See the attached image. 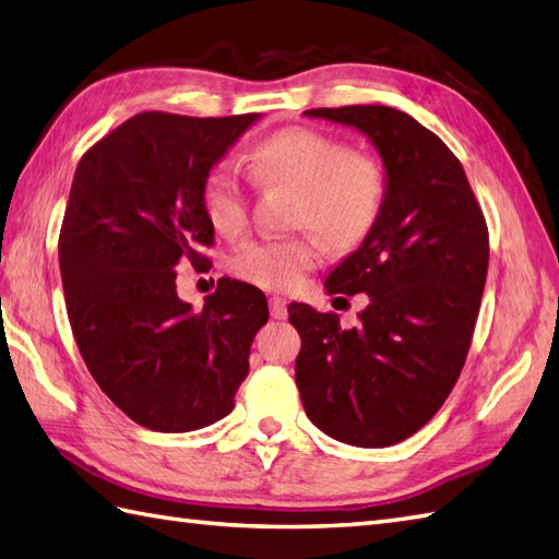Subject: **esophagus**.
<instances>
[{"label": "esophagus", "mask_w": 559, "mask_h": 559, "mask_svg": "<svg viewBox=\"0 0 559 559\" xmlns=\"http://www.w3.org/2000/svg\"><path fill=\"white\" fill-rule=\"evenodd\" d=\"M270 316L272 318H287V299L282 296H270Z\"/></svg>", "instance_id": "1"}]
</instances>
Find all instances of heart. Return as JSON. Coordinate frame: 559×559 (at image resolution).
<instances>
[{
    "instance_id": "obj_1",
    "label": "heart",
    "mask_w": 559,
    "mask_h": 559,
    "mask_svg": "<svg viewBox=\"0 0 559 559\" xmlns=\"http://www.w3.org/2000/svg\"><path fill=\"white\" fill-rule=\"evenodd\" d=\"M251 175L265 186L294 189L289 225L316 231L337 251L366 241L388 203V171L376 155L308 127L265 135L248 155ZM203 207L213 227L237 237L248 225V189L229 163H217L203 179ZM320 260L313 234L263 237L229 255L234 275L263 289L287 292Z\"/></svg>"
}]
</instances>
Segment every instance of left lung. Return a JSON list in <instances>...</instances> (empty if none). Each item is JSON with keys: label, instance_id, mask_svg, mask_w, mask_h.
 Returning <instances> with one entry per match:
<instances>
[{"label": "left lung", "instance_id": "obj_1", "mask_svg": "<svg viewBox=\"0 0 559 559\" xmlns=\"http://www.w3.org/2000/svg\"><path fill=\"white\" fill-rule=\"evenodd\" d=\"M306 115L364 131L390 186L373 231L325 282L330 294H368L358 328L289 306L301 334L296 388L330 438L390 448L438 414L462 373L488 275V225L456 155L406 111L349 105Z\"/></svg>", "mask_w": 559, "mask_h": 559}]
</instances>
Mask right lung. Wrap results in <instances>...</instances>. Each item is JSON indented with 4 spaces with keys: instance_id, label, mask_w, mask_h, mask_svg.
<instances>
[{
    "instance_id": "obj_1",
    "label": "right lung",
    "mask_w": 559,
    "mask_h": 559,
    "mask_svg": "<svg viewBox=\"0 0 559 559\" xmlns=\"http://www.w3.org/2000/svg\"><path fill=\"white\" fill-rule=\"evenodd\" d=\"M260 115L141 111L83 153L59 231L79 352L123 414L157 432L225 418L248 376L265 294L222 277L203 311L177 296V265H207V169Z\"/></svg>"
}]
</instances>
